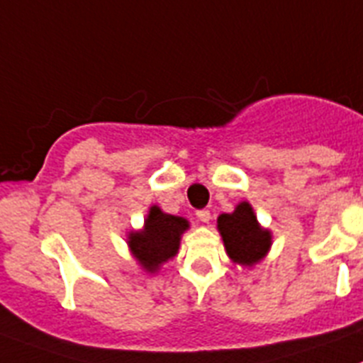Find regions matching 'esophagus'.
<instances>
[{
	"label": "esophagus",
	"mask_w": 363,
	"mask_h": 363,
	"mask_svg": "<svg viewBox=\"0 0 363 363\" xmlns=\"http://www.w3.org/2000/svg\"><path fill=\"white\" fill-rule=\"evenodd\" d=\"M197 219H199L201 223H208L210 221V212L208 210H197Z\"/></svg>",
	"instance_id": "34e87169"
}]
</instances>
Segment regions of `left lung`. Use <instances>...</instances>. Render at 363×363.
Returning a JSON list of instances; mask_svg holds the SVG:
<instances>
[{
  "label": "left lung",
  "mask_w": 363,
  "mask_h": 363,
  "mask_svg": "<svg viewBox=\"0 0 363 363\" xmlns=\"http://www.w3.org/2000/svg\"><path fill=\"white\" fill-rule=\"evenodd\" d=\"M218 233L221 234L228 258L247 269L264 260L273 245V234L258 223L249 201L238 203L230 214L219 216Z\"/></svg>",
  "instance_id": "obj_1"
}]
</instances>
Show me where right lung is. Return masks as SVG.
Segmentation results:
<instances>
[{"instance_id": "add662e5", "label": "right lung", "mask_w": 363, "mask_h": 363, "mask_svg": "<svg viewBox=\"0 0 363 363\" xmlns=\"http://www.w3.org/2000/svg\"><path fill=\"white\" fill-rule=\"evenodd\" d=\"M188 228L190 221L186 218L166 214L157 205L149 206L144 227L127 234V245L140 269L157 275L164 264L179 252L182 234Z\"/></svg>"}]
</instances>
